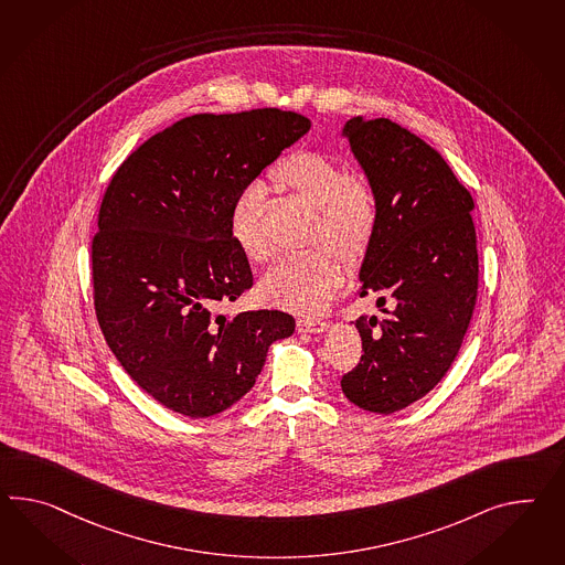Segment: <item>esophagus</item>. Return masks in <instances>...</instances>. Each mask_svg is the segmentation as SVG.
<instances>
[{"label":"esophagus","mask_w":565,"mask_h":565,"mask_svg":"<svg viewBox=\"0 0 565 565\" xmlns=\"http://www.w3.org/2000/svg\"><path fill=\"white\" fill-rule=\"evenodd\" d=\"M326 328H328L326 319L307 318V316L297 318V330L299 332H323Z\"/></svg>","instance_id":"34e87169"}]
</instances>
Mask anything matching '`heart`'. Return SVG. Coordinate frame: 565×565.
Listing matches in <instances>:
<instances>
[{"mask_svg": "<svg viewBox=\"0 0 565 565\" xmlns=\"http://www.w3.org/2000/svg\"><path fill=\"white\" fill-rule=\"evenodd\" d=\"M270 178L280 194L316 211L309 242L319 246L276 262L260 280L262 299L290 311L316 313L332 301L344 280V262L331 248L347 258L361 256L375 235V201L361 182L352 180L342 161L316 151L278 161ZM262 196L260 184H247L235 196L230 215L235 244L256 264L270 256L262 235Z\"/></svg>", "mask_w": 565, "mask_h": 565, "instance_id": "b5f03b06", "label": "heart"}]
</instances>
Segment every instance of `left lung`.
<instances>
[{
	"instance_id": "left-lung-1",
	"label": "left lung",
	"mask_w": 565,
	"mask_h": 565,
	"mask_svg": "<svg viewBox=\"0 0 565 565\" xmlns=\"http://www.w3.org/2000/svg\"><path fill=\"white\" fill-rule=\"evenodd\" d=\"M348 143L375 194L376 230L359 295L381 316H361V362L342 376L348 399L393 414L447 375L478 299L473 196L445 158L390 118H350Z\"/></svg>"
}]
</instances>
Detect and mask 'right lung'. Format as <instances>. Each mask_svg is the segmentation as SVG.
Listing matches in <instances>:
<instances>
[{"label": "right lung", "instance_id": "add662e5", "mask_svg": "<svg viewBox=\"0 0 565 565\" xmlns=\"http://www.w3.org/2000/svg\"><path fill=\"white\" fill-rule=\"evenodd\" d=\"M311 120L256 108L194 115L118 166L92 239L94 309L130 379L189 418L225 412L254 387L268 347L295 332L278 309L221 313L254 285L230 232L232 204Z\"/></svg>", "mask_w": 565, "mask_h": 565}]
</instances>
